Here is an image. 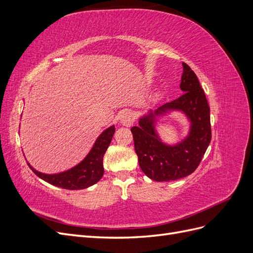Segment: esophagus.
Returning <instances> with one entry per match:
<instances>
[{"label": "esophagus", "instance_id": "1", "mask_svg": "<svg viewBox=\"0 0 253 253\" xmlns=\"http://www.w3.org/2000/svg\"><path fill=\"white\" fill-rule=\"evenodd\" d=\"M119 119H120L121 125L128 126H131L133 124L134 120H135V117L131 112H124L120 115Z\"/></svg>", "mask_w": 253, "mask_h": 253}]
</instances>
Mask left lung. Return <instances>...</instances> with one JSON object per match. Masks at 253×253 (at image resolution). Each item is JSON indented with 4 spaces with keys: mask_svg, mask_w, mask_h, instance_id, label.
I'll list each match as a JSON object with an SVG mask.
<instances>
[{
    "mask_svg": "<svg viewBox=\"0 0 253 253\" xmlns=\"http://www.w3.org/2000/svg\"><path fill=\"white\" fill-rule=\"evenodd\" d=\"M180 89L183 94L175 100L150 111L133 126L135 152L142 172L155 181L180 179L192 174L202 162L211 141L210 108L195 73L182 63ZM171 110H180L190 120V131L180 143L170 146L159 138L155 124L156 117Z\"/></svg>",
    "mask_w": 253,
    "mask_h": 253,
    "instance_id": "1",
    "label": "left lung"
}]
</instances>
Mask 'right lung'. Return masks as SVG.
<instances>
[{
	"label": "right lung",
	"mask_w": 253,
	"mask_h": 253,
	"mask_svg": "<svg viewBox=\"0 0 253 253\" xmlns=\"http://www.w3.org/2000/svg\"><path fill=\"white\" fill-rule=\"evenodd\" d=\"M114 133V126L106 128L99 135L86 157L80 164L67 171L57 174H45L35 170L28 163L27 165L37 176L50 185L67 190L88 188L95 185L103 176V156L112 141Z\"/></svg>",
	"instance_id": "obj_1"
}]
</instances>
